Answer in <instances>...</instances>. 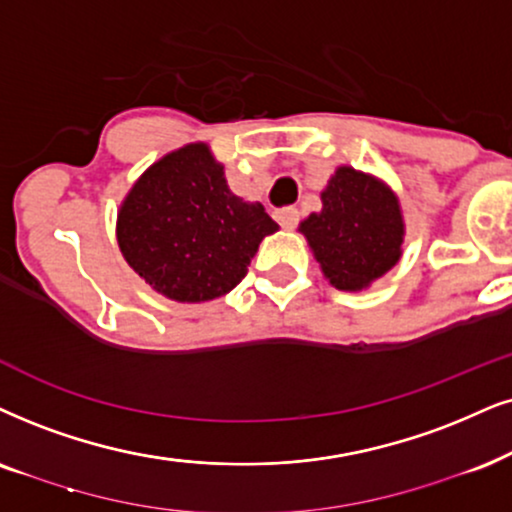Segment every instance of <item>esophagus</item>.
<instances>
[{
    "label": "esophagus",
    "mask_w": 512,
    "mask_h": 512,
    "mask_svg": "<svg viewBox=\"0 0 512 512\" xmlns=\"http://www.w3.org/2000/svg\"><path fill=\"white\" fill-rule=\"evenodd\" d=\"M276 222L283 226V229H295L297 222H300V212L295 208H281L276 210Z\"/></svg>",
    "instance_id": "1"
}]
</instances>
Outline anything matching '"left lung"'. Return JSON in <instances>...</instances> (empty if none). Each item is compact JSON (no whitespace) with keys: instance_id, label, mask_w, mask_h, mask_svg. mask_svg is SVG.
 Listing matches in <instances>:
<instances>
[{"instance_id":"left-lung-1","label":"left lung","mask_w":512,"mask_h":512,"mask_svg":"<svg viewBox=\"0 0 512 512\" xmlns=\"http://www.w3.org/2000/svg\"><path fill=\"white\" fill-rule=\"evenodd\" d=\"M321 200L323 210L304 219L300 231L335 288L361 290L399 262L404 222L380 181L340 167Z\"/></svg>"}]
</instances>
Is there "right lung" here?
Here are the masks:
<instances>
[{
	"label": "right lung",
	"instance_id": "obj_1",
	"mask_svg": "<svg viewBox=\"0 0 512 512\" xmlns=\"http://www.w3.org/2000/svg\"><path fill=\"white\" fill-rule=\"evenodd\" d=\"M278 224L260 203L226 186L205 144L148 167L118 215V243L148 286L177 302H208L234 290Z\"/></svg>",
	"mask_w": 512,
	"mask_h": 512
}]
</instances>
